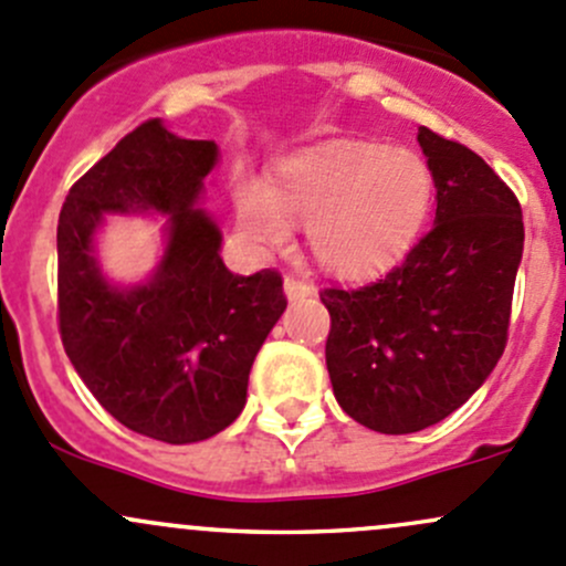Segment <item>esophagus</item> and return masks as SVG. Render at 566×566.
<instances>
[{
  "label": "esophagus",
  "instance_id": "obj_1",
  "mask_svg": "<svg viewBox=\"0 0 566 566\" xmlns=\"http://www.w3.org/2000/svg\"><path fill=\"white\" fill-rule=\"evenodd\" d=\"M284 295H287L290 301H303L308 298V295H314V284L303 282L298 276H287L284 279Z\"/></svg>",
  "mask_w": 566,
  "mask_h": 566
}]
</instances>
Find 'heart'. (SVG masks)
<instances>
[{
    "mask_svg": "<svg viewBox=\"0 0 566 566\" xmlns=\"http://www.w3.org/2000/svg\"><path fill=\"white\" fill-rule=\"evenodd\" d=\"M433 206V174L423 154L385 143L336 140L284 159L268 189L243 181L235 217L254 241L276 247L287 219L306 222L314 260L338 276H368L401 258Z\"/></svg>",
    "mask_w": 566,
    "mask_h": 566,
    "instance_id": "heart-1",
    "label": "heart"
}]
</instances>
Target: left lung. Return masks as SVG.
<instances>
[{"label":"left lung","instance_id":"1","mask_svg":"<svg viewBox=\"0 0 566 566\" xmlns=\"http://www.w3.org/2000/svg\"><path fill=\"white\" fill-rule=\"evenodd\" d=\"M433 228L363 287H325L333 396L360 426L415 433L455 412L507 347L523 217L513 189L463 143L420 127Z\"/></svg>","mask_w":566,"mask_h":566}]
</instances>
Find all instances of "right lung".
<instances>
[{"label": "right lung", "instance_id": "add662e5", "mask_svg": "<svg viewBox=\"0 0 566 566\" xmlns=\"http://www.w3.org/2000/svg\"><path fill=\"white\" fill-rule=\"evenodd\" d=\"M217 143L187 140L148 118L70 189L59 213V333L78 377L143 437L189 444L241 415L249 371L287 308L273 268L238 276L222 233L195 208ZM169 213V247L146 285L122 291L98 273L91 238L103 212Z\"/></svg>", "mask_w": 566, "mask_h": 566}]
</instances>
